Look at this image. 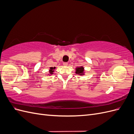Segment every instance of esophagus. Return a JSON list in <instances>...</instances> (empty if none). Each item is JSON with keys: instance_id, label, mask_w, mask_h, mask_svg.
Here are the masks:
<instances>
[{"instance_id": "34e87169", "label": "esophagus", "mask_w": 134, "mask_h": 134, "mask_svg": "<svg viewBox=\"0 0 134 134\" xmlns=\"http://www.w3.org/2000/svg\"><path fill=\"white\" fill-rule=\"evenodd\" d=\"M68 63H63V65L64 66H68Z\"/></svg>"}]
</instances>
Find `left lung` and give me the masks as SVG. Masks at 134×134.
Masks as SVG:
<instances>
[{
	"mask_svg": "<svg viewBox=\"0 0 134 134\" xmlns=\"http://www.w3.org/2000/svg\"><path fill=\"white\" fill-rule=\"evenodd\" d=\"M75 74L79 75H84L85 74V70L83 66H78L75 68Z\"/></svg>",
	"mask_w": 134,
	"mask_h": 134,
	"instance_id": "obj_1",
	"label": "left lung"
}]
</instances>
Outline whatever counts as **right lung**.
I'll use <instances>...</instances> for the list:
<instances>
[{
	"instance_id": "add662e5",
	"label": "right lung",
	"mask_w": 134,
	"mask_h": 134,
	"mask_svg": "<svg viewBox=\"0 0 134 134\" xmlns=\"http://www.w3.org/2000/svg\"><path fill=\"white\" fill-rule=\"evenodd\" d=\"M55 67H50V69H49V71H48V74H47V75H52L54 74V70H55Z\"/></svg>"
}]
</instances>
